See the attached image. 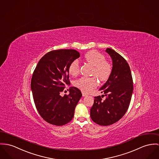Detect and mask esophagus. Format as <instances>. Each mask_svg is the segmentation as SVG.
<instances>
[{
    "instance_id": "1",
    "label": "esophagus",
    "mask_w": 159,
    "mask_h": 159,
    "mask_svg": "<svg viewBox=\"0 0 159 159\" xmlns=\"http://www.w3.org/2000/svg\"><path fill=\"white\" fill-rule=\"evenodd\" d=\"M82 96H83L84 97H85L86 96H87V94H86V93H85L84 92H82Z\"/></svg>"
}]
</instances>
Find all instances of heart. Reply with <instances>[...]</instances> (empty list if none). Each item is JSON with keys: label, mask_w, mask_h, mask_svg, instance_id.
Returning <instances> with one entry per match:
<instances>
[{"label": "heart", "mask_w": 159, "mask_h": 159, "mask_svg": "<svg viewBox=\"0 0 159 159\" xmlns=\"http://www.w3.org/2000/svg\"><path fill=\"white\" fill-rule=\"evenodd\" d=\"M85 59L94 66L92 74L96 75L100 80L105 81L109 78L112 71V66L108 61H105L103 54L97 51H89L85 54ZM68 71L73 76L79 74L80 66L77 60H74L70 64ZM97 85L98 80L95 77H82L74 82V85L85 93L90 92Z\"/></svg>", "instance_id": "obj_1"}]
</instances>
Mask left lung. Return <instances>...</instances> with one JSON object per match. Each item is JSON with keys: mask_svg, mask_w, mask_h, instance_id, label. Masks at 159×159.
<instances>
[{"mask_svg": "<svg viewBox=\"0 0 159 159\" xmlns=\"http://www.w3.org/2000/svg\"><path fill=\"white\" fill-rule=\"evenodd\" d=\"M106 52L112 61V71L99 89L104 95L94 98L90 110L93 121L102 126L112 125L122 117L128 109L133 91L132 75L126 61L111 48H107ZM104 96L106 98L102 99Z\"/></svg>", "mask_w": 159, "mask_h": 159, "instance_id": "left-lung-1", "label": "left lung"}]
</instances>
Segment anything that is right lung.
Returning <instances> with one entry per match:
<instances>
[{
	"mask_svg": "<svg viewBox=\"0 0 159 159\" xmlns=\"http://www.w3.org/2000/svg\"><path fill=\"white\" fill-rule=\"evenodd\" d=\"M80 57L75 49L49 51L39 61L33 72L31 89L40 116L50 124L62 126L73 118L74 110L82 94L76 87H70V94L61 96L70 84L68 67Z\"/></svg>",
	"mask_w": 159,
	"mask_h": 159,
	"instance_id": "obj_1",
	"label": "right lung"
}]
</instances>
